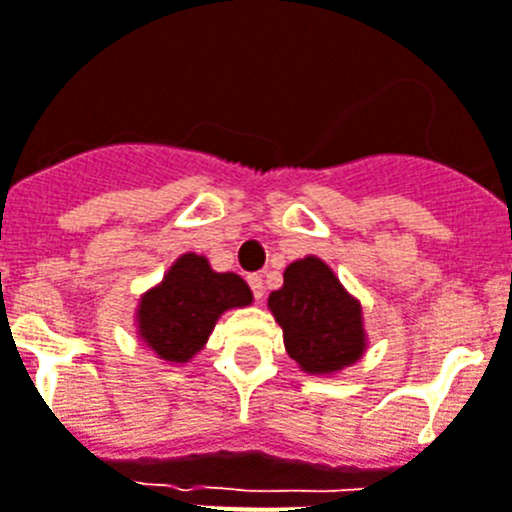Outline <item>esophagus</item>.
Segmentation results:
<instances>
[{"mask_svg": "<svg viewBox=\"0 0 512 512\" xmlns=\"http://www.w3.org/2000/svg\"><path fill=\"white\" fill-rule=\"evenodd\" d=\"M247 283H249V289H252V294H255V299H263V294H265L263 276L252 273V276H247Z\"/></svg>", "mask_w": 512, "mask_h": 512, "instance_id": "esophagus-1", "label": "esophagus"}]
</instances>
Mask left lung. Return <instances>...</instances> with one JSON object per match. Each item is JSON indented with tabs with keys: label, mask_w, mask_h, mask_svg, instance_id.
Listing matches in <instances>:
<instances>
[{
	"label": "left lung",
	"mask_w": 512,
	"mask_h": 512,
	"mask_svg": "<svg viewBox=\"0 0 512 512\" xmlns=\"http://www.w3.org/2000/svg\"><path fill=\"white\" fill-rule=\"evenodd\" d=\"M268 307L283 328L286 351L304 372L330 375L364 354L362 307L317 257L286 268Z\"/></svg>",
	"instance_id": "1"
}]
</instances>
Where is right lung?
<instances>
[{
  "label": "right lung",
  "instance_id": "right-lung-1",
  "mask_svg": "<svg viewBox=\"0 0 512 512\" xmlns=\"http://www.w3.org/2000/svg\"><path fill=\"white\" fill-rule=\"evenodd\" d=\"M252 291L234 273H216L200 255H182L137 309L140 336L166 362H187L208 341L218 317L247 307Z\"/></svg>",
  "mask_w": 512,
  "mask_h": 512
}]
</instances>
